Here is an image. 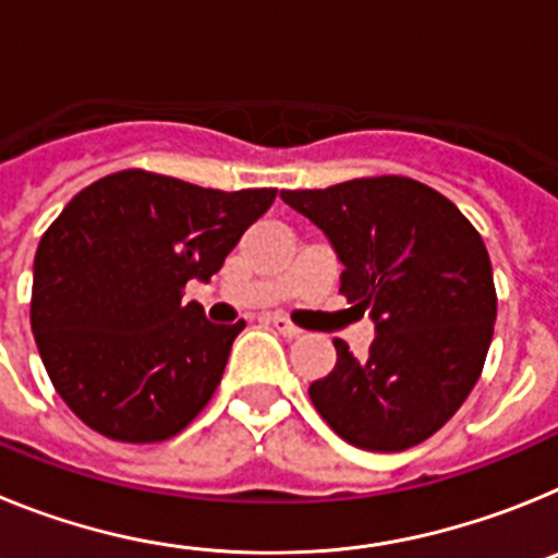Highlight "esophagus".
Segmentation results:
<instances>
[{
  "label": "esophagus",
  "instance_id": "34e87169",
  "mask_svg": "<svg viewBox=\"0 0 558 558\" xmlns=\"http://www.w3.org/2000/svg\"><path fill=\"white\" fill-rule=\"evenodd\" d=\"M270 324H274L276 332H282L284 338H299V335H302V329L295 327L293 322H288L284 315H274V318H270Z\"/></svg>",
  "mask_w": 558,
  "mask_h": 558
}]
</instances>
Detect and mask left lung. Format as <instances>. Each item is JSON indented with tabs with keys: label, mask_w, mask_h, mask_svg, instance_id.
Listing matches in <instances>:
<instances>
[{
	"label": "left lung",
	"mask_w": 558,
	"mask_h": 558,
	"mask_svg": "<svg viewBox=\"0 0 558 558\" xmlns=\"http://www.w3.org/2000/svg\"><path fill=\"white\" fill-rule=\"evenodd\" d=\"M282 201L327 234L340 293L377 329L366 357L335 338L338 363L310 386L315 411L360 450L430 438L475 388L495 332L481 234L441 192L402 175L284 190Z\"/></svg>",
	"instance_id": "1"
}]
</instances>
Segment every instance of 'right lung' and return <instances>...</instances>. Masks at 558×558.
I'll list each match as a JSON object with an SVG mask.
<instances>
[{"label": "right lung", "instance_id": "add662e5", "mask_svg": "<svg viewBox=\"0 0 558 558\" xmlns=\"http://www.w3.org/2000/svg\"><path fill=\"white\" fill-rule=\"evenodd\" d=\"M274 198L122 170L69 201L38 243L29 324L81 422L150 445L204 411L245 322L211 324L184 284L209 282Z\"/></svg>", "mask_w": 558, "mask_h": 558}]
</instances>
